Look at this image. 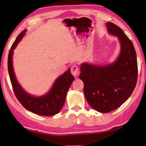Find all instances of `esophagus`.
<instances>
[{"mask_svg":"<svg viewBox=\"0 0 146 146\" xmlns=\"http://www.w3.org/2000/svg\"><path fill=\"white\" fill-rule=\"evenodd\" d=\"M71 72L74 76H76L79 75L80 71H79V69L78 68V66H76V64H73L72 66H71Z\"/></svg>","mask_w":146,"mask_h":146,"instance_id":"obj_1","label":"esophagus"}]
</instances>
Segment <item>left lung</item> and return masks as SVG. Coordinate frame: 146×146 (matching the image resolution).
Segmentation results:
<instances>
[{"instance_id":"8db88e82","label":"left lung","mask_w":146,"mask_h":146,"mask_svg":"<svg viewBox=\"0 0 146 146\" xmlns=\"http://www.w3.org/2000/svg\"><path fill=\"white\" fill-rule=\"evenodd\" d=\"M106 26L120 42L119 56L106 66L83 63L79 75L89 104L100 113L112 111L124 103L134 91L138 77L137 54L131 40L116 24L108 23Z\"/></svg>"}]
</instances>
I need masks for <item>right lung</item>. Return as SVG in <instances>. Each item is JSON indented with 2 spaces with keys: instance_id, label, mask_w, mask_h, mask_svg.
Listing matches in <instances>:
<instances>
[{
  "instance_id": "1",
  "label": "right lung",
  "mask_w": 146,
  "mask_h": 146,
  "mask_svg": "<svg viewBox=\"0 0 146 146\" xmlns=\"http://www.w3.org/2000/svg\"><path fill=\"white\" fill-rule=\"evenodd\" d=\"M26 29H24L17 36L9 50L8 58V69L13 92L16 97L24 108L35 114L42 116H53L60 111L65 102L68 89L75 78L71 73L69 68L67 71L56 79L52 88L45 95L41 97H33L26 93L15 76L13 69L12 56L13 49L25 35Z\"/></svg>"
}]
</instances>
